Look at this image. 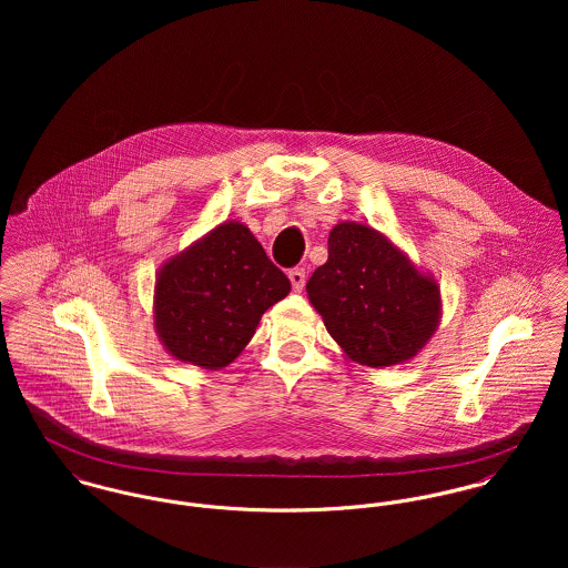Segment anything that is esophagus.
Here are the masks:
<instances>
[{
    "label": "esophagus",
    "mask_w": 568,
    "mask_h": 568,
    "mask_svg": "<svg viewBox=\"0 0 568 568\" xmlns=\"http://www.w3.org/2000/svg\"><path fill=\"white\" fill-rule=\"evenodd\" d=\"M288 280H291L293 288H295L297 293H302L304 286H306V268H302V266L291 268V271H288Z\"/></svg>",
    "instance_id": "obj_1"
}]
</instances>
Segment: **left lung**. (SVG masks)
<instances>
[{"label": "left lung", "instance_id": "left-lung-1", "mask_svg": "<svg viewBox=\"0 0 568 568\" xmlns=\"http://www.w3.org/2000/svg\"><path fill=\"white\" fill-rule=\"evenodd\" d=\"M306 291L343 354L367 367L410 361L442 320L437 280L383 232L354 221L332 227L327 262Z\"/></svg>", "mask_w": 568, "mask_h": 568}]
</instances>
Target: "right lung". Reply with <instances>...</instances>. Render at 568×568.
I'll return each instance as SVG.
<instances>
[{
	"label": "right lung",
	"instance_id": "obj_1",
	"mask_svg": "<svg viewBox=\"0 0 568 568\" xmlns=\"http://www.w3.org/2000/svg\"><path fill=\"white\" fill-rule=\"evenodd\" d=\"M288 291V277L248 227L227 221L163 262L155 282V332L172 358L221 369Z\"/></svg>",
	"mask_w": 568,
	"mask_h": 568
}]
</instances>
